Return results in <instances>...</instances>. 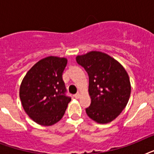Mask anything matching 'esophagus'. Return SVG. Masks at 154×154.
Listing matches in <instances>:
<instances>
[{
    "instance_id": "1",
    "label": "esophagus",
    "mask_w": 154,
    "mask_h": 154,
    "mask_svg": "<svg viewBox=\"0 0 154 154\" xmlns=\"http://www.w3.org/2000/svg\"><path fill=\"white\" fill-rule=\"evenodd\" d=\"M80 97H81V94H80L79 92H78V93H77V94L74 95V97H75V98H77V99L80 98Z\"/></svg>"
}]
</instances>
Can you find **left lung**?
Here are the masks:
<instances>
[{
  "label": "left lung",
  "instance_id": "8db88e82",
  "mask_svg": "<svg viewBox=\"0 0 154 154\" xmlns=\"http://www.w3.org/2000/svg\"><path fill=\"white\" fill-rule=\"evenodd\" d=\"M76 60L89 75L91 104L85 109L87 115L100 124L112 122L129 101L131 85L128 73L119 62L101 52L77 56Z\"/></svg>",
  "mask_w": 154,
  "mask_h": 154
}]
</instances>
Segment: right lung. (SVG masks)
<instances>
[{
    "label": "right lung",
    "mask_w": 154,
    "mask_h": 154,
    "mask_svg": "<svg viewBox=\"0 0 154 154\" xmlns=\"http://www.w3.org/2000/svg\"><path fill=\"white\" fill-rule=\"evenodd\" d=\"M66 65L65 58L45 57L29 70L21 82L20 98L22 106L37 124L52 125L65 114L71 101L62 79Z\"/></svg>",
    "instance_id": "right-lung-1"
}]
</instances>
